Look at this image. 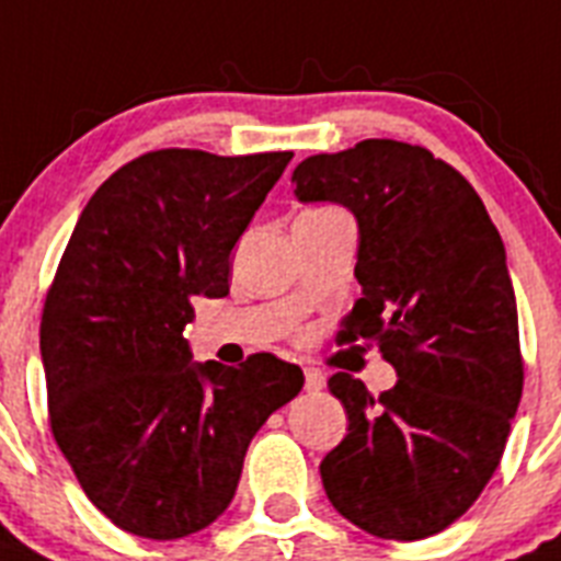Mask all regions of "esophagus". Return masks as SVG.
I'll return each mask as SVG.
<instances>
[{
  "label": "esophagus",
  "instance_id": "1",
  "mask_svg": "<svg viewBox=\"0 0 561 561\" xmlns=\"http://www.w3.org/2000/svg\"><path fill=\"white\" fill-rule=\"evenodd\" d=\"M321 387H324V375L319 369H305V389L308 392H319Z\"/></svg>",
  "mask_w": 561,
  "mask_h": 561
}]
</instances>
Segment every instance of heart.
Returning a JSON list of instances; mask_svg holds the SVG:
<instances>
[{
  "instance_id": "b5f03b06",
  "label": "heart",
  "mask_w": 561,
  "mask_h": 561,
  "mask_svg": "<svg viewBox=\"0 0 561 561\" xmlns=\"http://www.w3.org/2000/svg\"><path fill=\"white\" fill-rule=\"evenodd\" d=\"M319 211H328V208H319Z\"/></svg>"
}]
</instances>
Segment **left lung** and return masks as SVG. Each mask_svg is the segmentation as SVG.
Here are the masks:
<instances>
[{
  "label": "left lung",
  "mask_w": 561,
  "mask_h": 561,
  "mask_svg": "<svg viewBox=\"0 0 561 561\" xmlns=\"http://www.w3.org/2000/svg\"><path fill=\"white\" fill-rule=\"evenodd\" d=\"M290 183L299 203H335L358 222L362 299L341 341H378L398 373L378 398L350 373L330 378L350 426L321 460V483L373 537H432L485 489L523 398L500 231L469 180L401 140L310 154Z\"/></svg>",
  "instance_id": "left-lung-1"
}]
</instances>
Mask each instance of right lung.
Wrapping results in <instances>:
<instances>
[{
	"label": "right lung",
	"mask_w": 561,
	"mask_h": 561,
	"mask_svg": "<svg viewBox=\"0 0 561 561\" xmlns=\"http://www.w3.org/2000/svg\"><path fill=\"white\" fill-rule=\"evenodd\" d=\"M294 152L160 149L121 165L76 222L42 313L50 428L90 503L180 539L231 505L248 443L305 375L271 353L192 362V299L228 296L231 251Z\"/></svg>",
	"instance_id": "1"
}]
</instances>
